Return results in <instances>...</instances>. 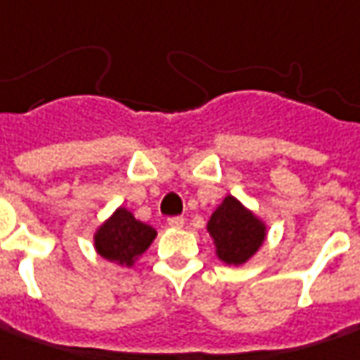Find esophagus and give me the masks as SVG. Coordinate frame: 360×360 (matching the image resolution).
<instances>
[{
	"label": "esophagus",
	"instance_id": "1",
	"mask_svg": "<svg viewBox=\"0 0 360 360\" xmlns=\"http://www.w3.org/2000/svg\"><path fill=\"white\" fill-rule=\"evenodd\" d=\"M167 225L169 227H173V229H181V227L185 225V219L179 217V215H177V217H169Z\"/></svg>",
	"mask_w": 360,
	"mask_h": 360
}]
</instances>
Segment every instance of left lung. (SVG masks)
I'll list each match as a JSON object with an SVG mask.
<instances>
[{"label": "left lung", "instance_id": "obj_1", "mask_svg": "<svg viewBox=\"0 0 360 360\" xmlns=\"http://www.w3.org/2000/svg\"><path fill=\"white\" fill-rule=\"evenodd\" d=\"M207 229L215 239L219 259L227 265H243L265 239V227L231 195L211 215Z\"/></svg>", "mask_w": 360, "mask_h": 360}]
</instances>
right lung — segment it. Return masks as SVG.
I'll return each instance as SVG.
<instances>
[{
    "instance_id": "add662e5",
    "label": "right lung",
    "mask_w": 360,
    "mask_h": 360,
    "mask_svg": "<svg viewBox=\"0 0 360 360\" xmlns=\"http://www.w3.org/2000/svg\"><path fill=\"white\" fill-rule=\"evenodd\" d=\"M155 239V229L133 217L127 209L119 207L113 217L101 225L95 235V249L103 259L119 265H131L135 257Z\"/></svg>"
}]
</instances>
